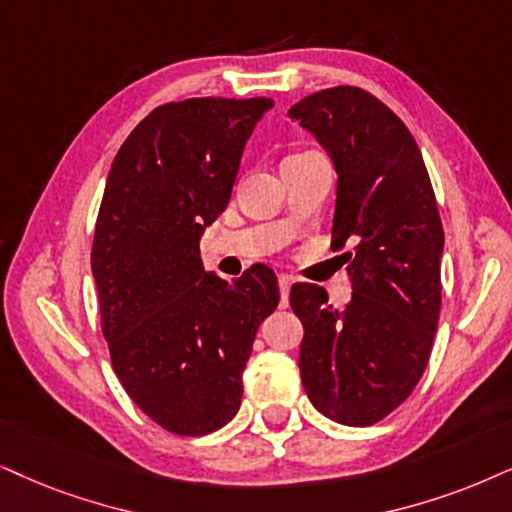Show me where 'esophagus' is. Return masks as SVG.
Returning a JSON list of instances; mask_svg holds the SVG:
<instances>
[{
    "label": "esophagus",
    "mask_w": 512,
    "mask_h": 512,
    "mask_svg": "<svg viewBox=\"0 0 512 512\" xmlns=\"http://www.w3.org/2000/svg\"><path fill=\"white\" fill-rule=\"evenodd\" d=\"M290 286H293V278H290V276H278V290H281V307H288Z\"/></svg>",
    "instance_id": "1"
}]
</instances>
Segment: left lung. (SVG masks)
<instances>
[{"label": "left lung", "instance_id": "obj_1", "mask_svg": "<svg viewBox=\"0 0 512 512\" xmlns=\"http://www.w3.org/2000/svg\"><path fill=\"white\" fill-rule=\"evenodd\" d=\"M338 170L333 250L345 252L352 300L314 283L290 288L304 326V392L335 423L366 428L404 404L428 366L442 309L444 229L416 141L359 87L304 96L288 111Z\"/></svg>", "mask_w": 512, "mask_h": 512}]
</instances>
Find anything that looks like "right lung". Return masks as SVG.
I'll return each instance as SVG.
<instances>
[{"label": "right lung", "instance_id": "right-lung-1", "mask_svg": "<svg viewBox=\"0 0 512 512\" xmlns=\"http://www.w3.org/2000/svg\"><path fill=\"white\" fill-rule=\"evenodd\" d=\"M271 106L264 96L165 103L108 172L92 243L101 331L129 399L172 435H208L236 416L257 328L281 297L267 264L226 283L198 248Z\"/></svg>", "mask_w": 512, "mask_h": 512}]
</instances>
